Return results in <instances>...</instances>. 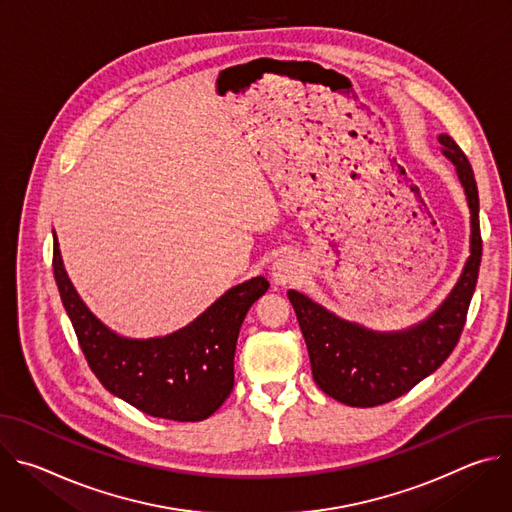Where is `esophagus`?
<instances>
[{
    "label": "esophagus",
    "mask_w": 512,
    "mask_h": 512,
    "mask_svg": "<svg viewBox=\"0 0 512 512\" xmlns=\"http://www.w3.org/2000/svg\"><path fill=\"white\" fill-rule=\"evenodd\" d=\"M300 271H302V263H300L296 257H291V255L279 257V259L273 263V267H271L273 281H275L277 285H285V283L296 281L298 275H300Z\"/></svg>",
    "instance_id": "obj_1"
}]
</instances>
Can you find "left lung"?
Here are the masks:
<instances>
[{
    "instance_id": "8db88e82",
    "label": "left lung",
    "mask_w": 512,
    "mask_h": 512,
    "mask_svg": "<svg viewBox=\"0 0 512 512\" xmlns=\"http://www.w3.org/2000/svg\"><path fill=\"white\" fill-rule=\"evenodd\" d=\"M440 143L456 166L472 214L468 263L440 308L407 332L381 334L336 318L300 291H287L308 346L314 381L344 405L377 407L409 393L442 367L464 330L482 259L478 188L460 145L450 135H440Z\"/></svg>"
}]
</instances>
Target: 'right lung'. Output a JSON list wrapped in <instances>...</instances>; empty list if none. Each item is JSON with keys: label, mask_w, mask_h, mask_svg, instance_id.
<instances>
[{"label": "right lung", "mask_w": 512, "mask_h": 512, "mask_svg": "<svg viewBox=\"0 0 512 512\" xmlns=\"http://www.w3.org/2000/svg\"><path fill=\"white\" fill-rule=\"evenodd\" d=\"M54 279L83 354L101 385L152 417L202 421L235 385V348L249 308L269 289L249 279L216 300L186 328L150 340L123 338L103 326L72 287L54 239Z\"/></svg>", "instance_id": "1"}]
</instances>
